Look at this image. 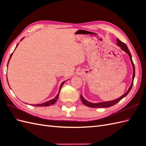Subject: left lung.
Returning a JSON list of instances; mask_svg holds the SVG:
<instances>
[{"label": "left lung", "mask_w": 146, "mask_h": 146, "mask_svg": "<svg viewBox=\"0 0 146 146\" xmlns=\"http://www.w3.org/2000/svg\"><path fill=\"white\" fill-rule=\"evenodd\" d=\"M117 45L119 47H120L122 50L124 51L125 53H127V54L129 55L131 63L132 64V67H133V76H132V81H131V85H130V86L129 87V88L128 89L127 91L125 92V94H123L122 96L120 97V98H117L115 100H111V101L103 102H99V103H92V102H89V101L86 100L81 94L80 95V98H81L82 102L83 103L84 105H85L86 106H87V107H91V108H107V107H111V106H113L115 104H116L121 99H122L123 98H125V97L129 93V92L130 91V90L131 89L132 86H133V80H134L135 75V65L133 64V60H132V57H131L130 52L129 50V48H128L127 45L125 44V43H123L122 41H121L118 38H117Z\"/></svg>", "instance_id": "8db88e82"}]
</instances>
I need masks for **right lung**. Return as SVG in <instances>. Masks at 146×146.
Instances as JSON below:
<instances>
[{
    "instance_id": "obj_1",
    "label": "right lung",
    "mask_w": 146,
    "mask_h": 146,
    "mask_svg": "<svg viewBox=\"0 0 146 146\" xmlns=\"http://www.w3.org/2000/svg\"><path fill=\"white\" fill-rule=\"evenodd\" d=\"M23 38L21 40H23ZM18 44H19V43L17 44L16 48L17 47V46H18ZM12 55H13V53L11 54V55H10L9 60H8V64H7V68H8V63H9V61H10V58H11V57ZM67 80H66V81H67ZM66 81H64V82H63L62 83H61V85H60V88H59V92H58V94H57V95L55 96V98H54V99H52V100H48V101H47V102H44V103L39 104H36V105H32V106H36V107H47V106H50V105H51L54 104L55 103V102L57 100V99H58V96H59V94H60V90H61V87H62V86L64 85V83L66 82ZM7 82H8V80H7Z\"/></svg>"
}]
</instances>
